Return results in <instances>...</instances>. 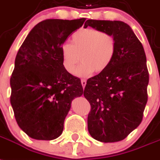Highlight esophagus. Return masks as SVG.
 I'll return each mask as SVG.
<instances>
[{
	"label": "esophagus",
	"instance_id": "1",
	"mask_svg": "<svg viewBox=\"0 0 160 160\" xmlns=\"http://www.w3.org/2000/svg\"><path fill=\"white\" fill-rule=\"evenodd\" d=\"M81 83H82V88H85L86 84H87V81H86L85 79H82Z\"/></svg>",
	"mask_w": 160,
	"mask_h": 160
}]
</instances>
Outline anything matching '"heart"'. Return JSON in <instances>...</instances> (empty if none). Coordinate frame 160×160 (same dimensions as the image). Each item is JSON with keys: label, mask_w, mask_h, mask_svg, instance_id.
Returning a JSON list of instances; mask_svg holds the SVG:
<instances>
[{"label": "heart", "mask_w": 160, "mask_h": 160, "mask_svg": "<svg viewBox=\"0 0 160 160\" xmlns=\"http://www.w3.org/2000/svg\"><path fill=\"white\" fill-rule=\"evenodd\" d=\"M70 43L61 47L63 65L67 72L73 73L81 55L82 63L76 74L88 77L96 71L102 72L111 64L117 50V41L113 34L95 28H82L72 35Z\"/></svg>", "instance_id": "b5f03b06"}]
</instances>
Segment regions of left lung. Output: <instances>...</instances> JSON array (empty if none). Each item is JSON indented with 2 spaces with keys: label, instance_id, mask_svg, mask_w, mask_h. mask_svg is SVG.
<instances>
[{
  "label": "left lung",
  "instance_id": "obj_1",
  "mask_svg": "<svg viewBox=\"0 0 160 160\" xmlns=\"http://www.w3.org/2000/svg\"><path fill=\"white\" fill-rule=\"evenodd\" d=\"M88 26L113 34L117 50L111 64L87 82L84 96L91 105L88 128L101 142L122 141L139 126L147 103L149 72L143 46L122 21H86Z\"/></svg>",
  "mask_w": 160,
  "mask_h": 160
}]
</instances>
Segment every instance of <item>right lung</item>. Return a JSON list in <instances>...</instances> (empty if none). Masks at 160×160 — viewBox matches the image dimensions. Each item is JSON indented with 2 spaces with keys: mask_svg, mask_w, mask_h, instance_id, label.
I'll list each match as a JSON object with an SVG mask.
<instances>
[{
  "mask_svg": "<svg viewBox=\"0 0 160 160\" xmlns=\"http://www.w3.org/2000/svg\"><path fill=\"white\" fill-rule=\"evenodd\" d=\"M85 20L42 21L18 50L10 78V104L18 127L31 138L59 137L72 101L83 94L81 80L63 65L61 47Z\"/></svg>",
  "mask_w": 160,
  "mask_h": 160,
  "instance_id": "add662e5",
  "label": "right lung"
}]
</instances>
